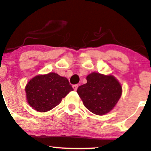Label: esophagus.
<instances>
[{
  "instance_id": "34e87169",
  "label": "esophagus",
  "mask_w": 151,
  "mask_h": 151,
  "mask_svg": "<svg viewBox=\"0 0 151 151\" xmlns=\"http://www.w3.org/2000/svg\"><path fill=\"white\" fill-rule=\"evenodd\" d=\"M72 87H73L74 91H76V90H77V88H78V84H74V85L72 86Z\"/></svg>"
}]
</instances>
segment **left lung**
Segmentation results:
<instances>
[{"instance_id": "left-lung-1", "label": "left lung", "mask_w": 151, "mask_h": 151, "mask_svg": "<svg viewBox=\"0 0 151 151\" xmlns=\"http://www.w3.org/2000/svg\"><path fill=\"white\" fill-rule=\"evenodd\" d=\"M87 82L79 86L77 93L84 106L96 115L109 113L117 104L122 93L119 81L112 75L92 72L86 77Z\"/></svg>"}]
</instances>
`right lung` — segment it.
Here are the masks:
<instances>
[{
  "label": "right lung",
  "instance_id": "add662e5",
  "mask_svg": "<svg viewBox=\"0 0 151 151\" xmlns=\"http://www.w3.org/2000/svg\"><path fill=\"white\" fill-rule=\"evenodd\" d=\"M72 90L67 78L54 72L35 76L25 86L27 102L40 112L55 108Z\"/></svg>",
  "mask_w": 151,
  "mask_h": 151
}]
</instances>
